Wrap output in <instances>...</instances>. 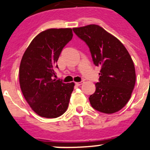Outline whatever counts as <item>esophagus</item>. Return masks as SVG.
Listing matches in <instances>:
<instances>
[{
    "label": "esophagus",
    "mask_w": 150,
    "mask_h": 150,
    "mask_svg": "<svg viewBox=\"0 0 150 150\" xmlns=\"http://www.w3.org/2000/svg\"><path fill=\"white\" fill-rule=\"evenodd\" d=\"M83 83H84V81H83V80H82L81 82H77V83H76V86H80V85L83 84Z\"/></svg>",
    "instance_id": "esophagus-1"
}]
</instances>
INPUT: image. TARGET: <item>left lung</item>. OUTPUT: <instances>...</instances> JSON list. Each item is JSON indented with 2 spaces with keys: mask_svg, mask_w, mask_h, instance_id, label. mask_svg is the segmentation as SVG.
Returning a JSON list of instances; mask_svg holds the SVG:
<instances>
[{
  "mask_svg": "<svg viewBox=\"0 0 150 150\" xmlns=\"http://www.w3.org/2000/svg\"><path fill=\"white\" fill-rule=\"evenodd\" d=\"M89 48L95 66H100L99 82L90 95L94 109L104 113L120 110L129 100L136 81L133 61L124 45L97 25L73 28Z\"/></svg>",
  "mask_w": 150,
  "mask_h": 150,
  "instance_id": "obj_1",
  "label": "left lung"
}]
</instances>
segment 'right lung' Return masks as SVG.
Masks as SVG:
<instances>
[{
  "mask_svg": "<svg viewBox=\"0 0 150 150\" xmlns=\"http://www.w3.org/2000/svg\"><path fill=\"white\" fill-rule=\"evenodd\" d=\"M73 38L71 28L40 33L25 50L19 67V83L33 110L45 118H57L67 110L74 83L55 79L56 62Z\"/></svg>",
  "mask_w": 150,
  "mask_h": 150,
  "instance_id": "right-lung-1",
  "label": "right lung"
}]
</instances>
